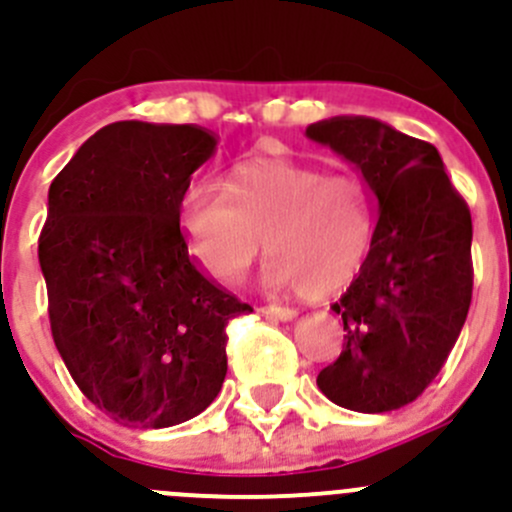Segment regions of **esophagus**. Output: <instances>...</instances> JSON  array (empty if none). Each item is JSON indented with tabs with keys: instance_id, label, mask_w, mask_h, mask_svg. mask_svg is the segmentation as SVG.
<instances>
[{
	"instance_id": "34e87169",
	"label": "esophagus",
	"mask_w": 512,
	"mask_h": 512,
	"mask_svg": "<svg viewBox=\"0 0 512 512\" xmlns=\"http://www.w3.org/2000/svg\"><path fill=\"white\" fill-rule=\"evenodd\" d=\"M263 313H266L268 318H273V321H293V318L298 316L293 308H283V306H268Z\"/></svg>"
}]
</instances>
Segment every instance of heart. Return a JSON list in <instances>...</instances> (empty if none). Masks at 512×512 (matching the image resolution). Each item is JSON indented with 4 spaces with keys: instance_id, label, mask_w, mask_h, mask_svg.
<instances>
[{
    "instance_id": "obj_1",
    "label": "heart",
    "mask_w": 512,
    "mask_h": 512,
    "mask_svg": "<svg viewBox=\"0 0 512 512\" xmlns=\"http://www.w3.org/2000/svg\"><path fill=\"white\" fill-rule=\"evenodd\" d=\"M189 254L211 278L236 283L266 246L263 286L306 298L341 293L376 244L371 194L348 174H326L291 156L251 154L229 166L224 189L206 179L179 196Z\"/></svg>"
}]
</instances>
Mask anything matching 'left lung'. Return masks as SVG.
<instances>
[{
	"label": "left lung",
	"mask_w": 512,
	"mask_h": 512,
	"mask_svg": "<svg viewBox=\"0 0 512 512\" xmlns=\"http://www.w3.org/2000/svg\"><path fill=\"white\" fill-rule=\"evenodd\" d=\"M361 174L376 196V244L333 311L343 351L318 373L323 396L358 413L416 401L460 336L473 293V221L438 149L371 116L306 129Z\"/></svg>",
	"instance_id": "left-lung-1"
}]
</instances>
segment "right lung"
<instances>
[{"instance_id": "1", "label": "right lung", "mask_w": 512, "mask_h": 512, "mask_svg": "<svg viewBox=\"0 0 512 512\" xmlns=\"http://www.w3.org/2000/svg\"><path fill=\"white\" fill-rule=\"evenodd\" d=\"M216 146L204 126L116 121L49 186L39 266L54 343L121 426L206 411L226 378V323L251 311L201 271L179 226L181 191Z\"/></svg>"}]
</instances>
